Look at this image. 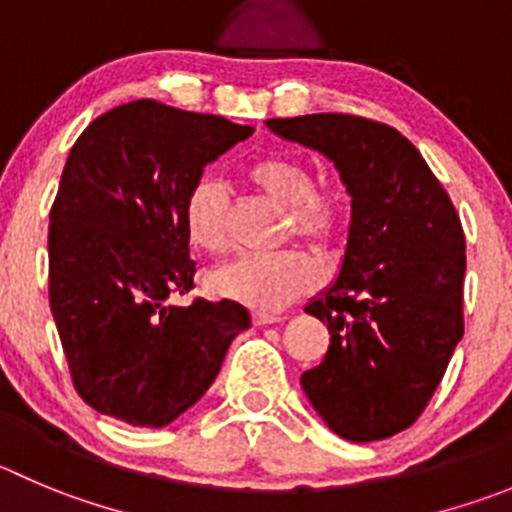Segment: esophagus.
Wrapping results in <instances>:
<instances>
[{
	"instance_id": "obj_1",
	"label": "esophagus",
	"mask_w": 512,
	"mask_h": 512,
	"mask_svg": "<svg viewBox=\"0 0 512 512\" xmlns=\"http://www.w3.org/2000/svg\"><path fill=\"white\" fill-rule=\"evenodd\" d=\"M280 321H283V315L278 313H260V310L252 313V323H255V326H272V323H280Z\"/></svg>"
}]
</instances>
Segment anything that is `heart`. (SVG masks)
Segmentation results:
<instances>
[{
  "mask_svg": "<svg viewBox=\"0 0 512 512\" xmlns=\"http://www.w3.org/2000/svg\"><path fill=\"white\" fill-rule=\"evenodd\" d=\"M245 179L272 204L288 209L285 240H303L318 255L336 250L346 232V202L341 191L315 186V174L303 159L288 154L260 156L247 164ZM184 227L191 245L209 255L229 250V204L222 184L202 179L184 204ZM321 283V270L303 250L270 257H240L219 267L209 285L217 295L272 313L283 310Z\"/></svg>",
  "mask_w": 512,
  "mask_h": 512,
  "instance_id": "heart-1",
  "label": "heart"
}]
</instances>
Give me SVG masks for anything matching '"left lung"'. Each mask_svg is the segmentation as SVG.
Returning a JSON list of instances; mask_svg holds the SVG:
<instances>
[{"mask_svg":"<svg viewBox=\"0 0 512 512\" xmlns=\"http://www.w3.org/2000/svg\"><path fill=\"white\" fill-rule=\"evenodd\" d=\"M267 128L321 151L351 194L343 265L305 305L331 346L300 376L323 422L374 442L412 427L465 333V232L409 138L348 113L270 118Z\"/></svg>","mask_w":512,"mask_h":512,"instance_id":"1","label":"left lung"}]
</instances>
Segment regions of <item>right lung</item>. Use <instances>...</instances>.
<instances>
[{
	"mask_svg": "<svg viewBox=\"0 0 512 512\" xmlns=\"http://www.w3.org/2000/svg\"><path fill=\"white\" fill-rule=\"evenodd\" d=\"M255 128L133 100L95 118L62 169L50 212V308L85 404L166 427L217 379L250 328L234 300L166 305L194 288L184 204L204 166Z\"/></svg>",
	"mask_w": 512,
	"mask_h": 512,
	"instance_id": "1",
	"label": "right lung"
}]
</instances>
